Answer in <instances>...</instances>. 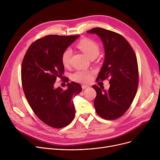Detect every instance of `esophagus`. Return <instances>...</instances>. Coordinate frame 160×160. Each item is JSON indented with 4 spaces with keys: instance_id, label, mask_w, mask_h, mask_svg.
Masks as SVG:
<instances>
[{
    "instance_id": "obj_1",
    "label": "esophagus",
    "mask_w": 160,
    "mask_h": 160,
    "mask_svg": "<svg viewBox=\"0 0 160 160\" xmlns=\"http://www.w3.org/2000/svg\"><path fill=\"white\" fill-rule=\"evenodd\" d=\"M89 88V86H88V85H82V88L83 89H87V88Z\"/></svg>"
}]
</instances>
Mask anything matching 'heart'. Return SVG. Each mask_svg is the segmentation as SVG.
<instances>
[{
    "label": "heart",
    "mask_w": 160,
    "mask_h": 160,
    "mask_svg": "<svg viewBox=\"0 0 160 160\" xmlns=\"http://www.w3.org/2000/svg\"><path fill=\"white\" fill-rule=\"evenodd\" d=\"M78 47L84 52L90 59L96 57L98 53L100 48L98 45L93 40L85 38L80 40L77 45ZM72 56V50L68 47L65 48L62 54V62L64 66H68L70 63ZM92 72L89 71L78 70L72 74V79L77 82L86 83L91 80Z\"/></svg>",
    "instance_id": "b5f03b06"
}]
</instances>
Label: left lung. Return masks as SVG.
<instances>
[{"label": "left lung", "instance_id": "left-lung-1", "mask_svg": "<svg viewBox=\"0 0 160 160\" xmlns=\"http://www.w3.org/2000/svg\"><path fill=\"white\" fill-rule=\"evenodd\" d=\"M87 32L98 36L104 47V62L96 81L110 78V83L108 90L93 86L97 92L94 100L96 112L107 120L118 119L128 110L137 93L139 72L136 56L119 33L102 28Z\"/></svg>", "mask_w": 160, "mask_h": 160}]
</instances>
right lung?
Segmentation results:
<instances>
[{
    "label": "right lung",
    "mask_w": 160,
    "mask_h": 160,
    "mask_svg": "<svg viewBox=\"0 0 160 160\" xmlns=\"http://www.w3.org/2000/svg\"><path fill=\"white\" fill-rule=\"evenodd\" d=\"M79 36L48 35L41 38L29 47L22 62L21 80L25 97L38 118L52 128L66 127L75 115L72 98L81 92L80 84L71 82L67 83L65 90L55 88L54 85L56 78H62L63 74L62 52Z\"/></svg>",
    "instance_id": "right-lung-1"
}]
</instances>
